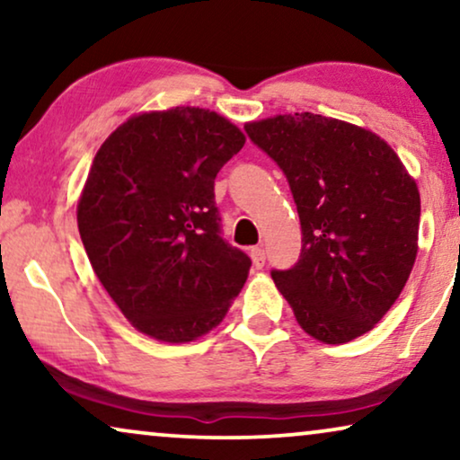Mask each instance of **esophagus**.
<instances>
[{
	"label": "esophagus",
	"instance_id": "34e87169",
	"mask_svg": "<svg viewBox=\"0 0 460 460\" xmlns=\"http://www.w3.org/2000/svg\"><path fill=\"white\" fill-rule=\"evenodd\" d=\"M251 260H253V266L257 270L263 268V263H266V251H263V247L251 249Z\"/></svg>",
	"mask_w": 460,
	"mask_h": 460
}]
</instances>
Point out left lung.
<instances>
[{
	"label": "left lung",
	"mask_w": 460,
	"mask_h": 460,
	"mask_svg": "<svg viewBox=\"0 0 460 460\" xmlns=\"http://www.w3.org/2000/svg\"><path fill=\"white\" fill-rule=\"evenodd\" d=\"M244 131L282 169L297 205L299 260L272 279L299 326L332 345L368 332L417 260L414 180L387 142L339 119L295 112Z\"/></svg>",
	"instance_id": "left-lung-1"
}]
</instances>
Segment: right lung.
Instances as JSON below:
<instances>
[{"label": "right lung", "mask_w": 460, "mask_h": 460, "mask_svg": "<svg viewBox=\"0 0 460 460\" xmlns=\"http://www.w3.org/2000/svg\"><path fill=\"white\" fill-rule=\"evenodd\" d=\"M243 144L217 112L175 106L131 117L93 156L79 234L98 280L144 335L192 341L241 293L251 260L222 238L213 186Z\"/></svg>", "instance_id": "right-lung-1"}]
</instances>
